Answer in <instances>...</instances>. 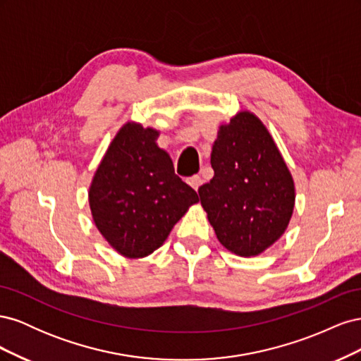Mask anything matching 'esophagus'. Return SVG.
<instances>
[{
	"instance_id": "obj_1",
	"label": "esophagus",
	"mask_w": 361,
	"mask_h": 361,
	"mask_svg": "<svg viewBox=\"0 0 361 361\" xmlns=\"http://www.w3.org/2000/svg\"><path fill=\"white\" fill-rule=\"evenodd\" d=\"M188 183L191 185V187H192L195 191H199V188L202 187V183H203V179H202L200 176H191V178L188 179Z\"/></svg>"
}]
</instances>
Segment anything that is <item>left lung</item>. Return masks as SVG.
<instances>
[{"mask_svg":"<svg viewBox=\"0 0 361 361\" xmlns=\"http://www.w3.org/2000/svg\"><path fill=\"white\" fill-rule=\"evenodd\" d=\"M211 166L214 178L199 195L218 241L238 256L260 255L285 233L295 204L274 140L253 113H238L220 126Z\"/></svg>","mask_w":361,"mask_h":361,"instance_id":"left-lung-1","label":"left lung"}]
</instances>
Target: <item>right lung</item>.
Wrapping results in <instances>:
<instances>
[{"instance_id":"right-lung-1","label":"right lung","mask_w":361,"mask_h":361,"mask_svg":"<svg viewBox=\"0 0 361 361\" xmlns=\"http://www.w3.org/2000/svg\"><path fill=\"white\" fill-rule=\"evenodd\" d=\"M159 133L128 122L120 128L90 185L89 202L97 231L120 255L149 256L173 226L199 202L174 174L171 158L157 145Z\"/></svg>"}]
</instances>
